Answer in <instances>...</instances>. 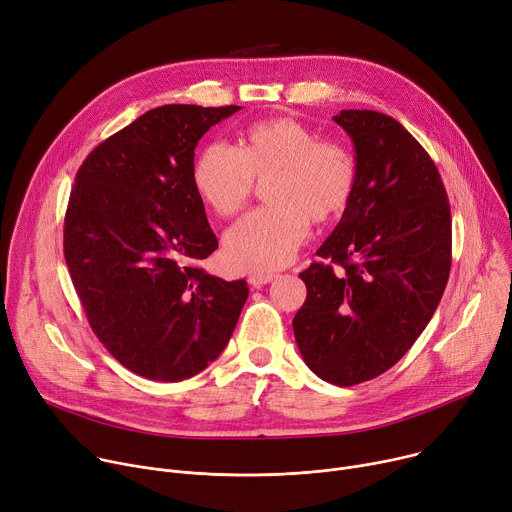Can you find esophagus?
Instances as JSON below:
<instances>
[{
    "label": "esophagus",
    "instance_id": "obj_1",
    "mask_svg": "<svg viewBox=\"0 0 512 512\" xmlns=\"http://www.w3.org/2000/svg\"><path fill=\"white\" fill-rule=\"evenodd\" d=\"M274 277H277V274H272V272H256V274H250L248 283H250L252 287H262V285L272 283Z\"/></svg>",
    "mask_w": 512,
    "mask_h": 512
}]
</instances>
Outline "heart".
Returning <instances> with one entry per match:
<instances>
[{
  "label": "heart",
  "instance_id": "heart-1",
  "mask_svg": "<svg viewBox=\"0 0 512 512\" xmlns=\"http://www.w3.org/2000/svg\"><path fill=\"white\" fill-rule=\"evenodd\" d=\"M272 207L248 213L225 231L223 258L231 270L270 272L287 266L309 235V221L338 217L355 194L359 166L340 139L297 119H270L246 129L240 147L207 145L192 168L201 201L219 217L244 209L256 178H270Z\"/></svg>",
  "mask_w": 512,
  "mask_h": 512
}]
</instances>
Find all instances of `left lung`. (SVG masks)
<instances>
[{"label": "left lung", "mask_w": 512, "mask_h": 512, "mask_svg": "<svg viewBox=\"0 0 512 512\" xmlns=\"http://www.w3.org/2000/svg\"><path fill=\"white\" fill-rule=\"evenodd\" d=\"M357 186L340 223L299 277L301 357L320 379L357 385L396 365L435 313L451 270V207L426 149L391 116L340 110Z\"/></svg>", "instance_id": "left-lung-1"}]
</instances>
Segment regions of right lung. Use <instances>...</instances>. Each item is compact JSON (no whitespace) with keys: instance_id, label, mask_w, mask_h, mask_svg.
<instances>
[{"instance_id":"add662e5","label":"right lung","mask_w":512,"mask_h":512,"mask_svg":"<svg viewBox=\"0 0 512 512\" xmlns=\"http://www.w3.org/2000/svg\"><path fill=\"white\" fill-rule=\"evenodd\" d=\"M240 106H157L114 133L75 174L63 252L98 340L153 381L201 373L227 346L248 283L199 266L217 250L192 184L194 147Z\"/></svg>"}]
</instances>
